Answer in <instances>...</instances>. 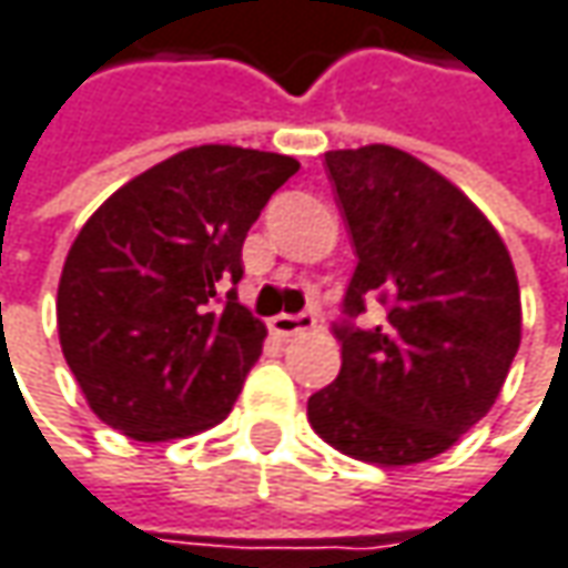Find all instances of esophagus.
Listing matches in <instances>:
<instances>
[{
    "instance_id": "1",
    "label": "esophagus",
    "mask_w": 568,
    "mask_h": 568,
    "mask_svg": "<svg viewBox=\"0 0 568 568\" xmlns=\"http://www.w3.org/2000/svg\"><path fill=\"white\" fill-rule=\"evenodd\" d=\"M317 327L314 314H276L270 321V331L276 336H295V333H308Z\"/></svg>"
}]
</instances>
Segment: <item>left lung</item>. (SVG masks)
<instances>
[{
    "label": "left lung",
    "mask_w": 568,
    "mask_h": 568,
    "mask_svg": "<svg viewBox=\"0 0 568 568\" xmlns=\"http://www.w3.org/2000/svg\"><path fill=\"white\" fill-rule=\"evenodd\" d=\"M356 273L333 324L343 365L308 423L343 455L404 467L480 423L521 343V292L499 232L452 181L394 145L327 152ZM385 321L355 327L364 298Z\"/></svg>",
    "instance_id": "1"
}]
</instances>
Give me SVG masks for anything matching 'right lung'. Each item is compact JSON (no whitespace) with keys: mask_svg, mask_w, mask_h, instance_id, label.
I'll use <instances>...</instances> for the list:
<instances>
[{"mask_svg":"<svg viewBox=\"0 0 568 568\" xmlns=\"http://www.w3.org/2000/svg\"><path fill=\"white\" fill-rule=\"evenodd\" d=\"M298 161L196 145L101 203L57 292L62 356L101 423L136 442L222 423L266 327L237 302L241 247Z\"/></svg>","mask_w":568,"mask_h":568,"instance_id":"add662e5","label":"right lung"}]
</instances>
